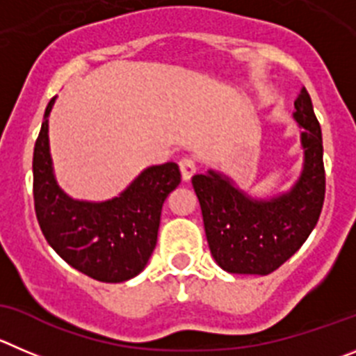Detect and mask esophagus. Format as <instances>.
Segmentation results:
<instances>
[{
  "instance_id": "1",
  "label": "esophagus",
  "mask_w": 356,
  "mask_h": 356,
  "mask_svg": "<svg viewBox=\"0 0 356 356\" xmlns=\"http://www.w3.org/2000/svg\"><path fill=\"white\" fill-rule=\"evenodd\" d=\"M179 168H181V174L184 181H189V179L197 174V163L191 158H182L181 161H179Z\"/></svg>"
}]
</instances>
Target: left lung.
<instances>
[{
	"instance_id": "left-lung-1",
	"label": "left lung",
	"mask_w": 356,
	"mask_h": 356,
	"mask_svg": "<svg viewBox=\"0 0 356 356\" xmlns=\"http://www.w3.org/2000/svg\"><path fill=\"white\" fill-rule=\"evenodd\" d=\"M293 118L302 128L304 168L288 193L257 200L214 170L191 179L212 257L230 274L274 272L297 253L320 219L325 200L323 138L305 88L295 99Z\"/></svg>"
}]
</instances>
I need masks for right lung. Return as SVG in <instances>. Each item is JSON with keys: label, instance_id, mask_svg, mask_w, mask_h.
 Masks as SVG:
<instances>
[{"label": "right lung", "instance_id": "obj_1", "mask_svg": "<svg viewBox=\"0 0 356 356\" xmlns=\"http://www.w3.org/2000/svg\"><path fill=\"white\" fill-rule=\"evenodd\" d=\"M33 152V197L43 237L73 268L102 283H122L144 270L158 241L163 202L181 182L177 163L149 167L119 197L73 200L58 186L49 152V114Z\"/></svg>", "mask_w": 356, "mask_h": 356}]
</instances>
